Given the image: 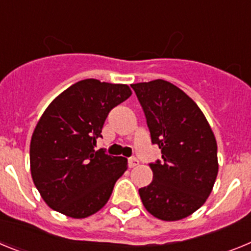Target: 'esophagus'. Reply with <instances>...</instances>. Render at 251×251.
<instances>
[{"mask_svg":"<svg viewBox=\"0 0 251 251\" xmlns=\"http://www.w3.org/2000/svg\"><path fill=\"white\" fill-rule=\"evenodd\" d=\"M138 165H139V161L136 158V157H130V158L128 159V166H129L130 168L136 167V166Z\"/></svg>","mask_w":251,"mask_h":251,"instance_id":"1","label":"esophagus"}]
</instances>
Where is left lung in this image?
Segmentation results:
<instances>
[{
  "instance_id": "obj_1",
  "label": "left lung",
  "mask_w": 251,
  "mask_h": 251,
  "mask_svg": "<svg viewBox=\"0 0 251 251\" xmlns=\"http://www.w3.org/2000/svg\"><path fill=\"white\" fill-rule=\"evenodd\" d=\"M162 161L150 163L153 181L139 188L146 210L165 221L181 220L211 194L219 171L217 145L205 115L186 93L157 79L132 84Z\"/></svg>"
}]
</instances>
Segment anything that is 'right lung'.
<instances>
[{
  "label": "right lung",
  "instance_id": "1",
  "mask_svg": "<svg viewBox=\"0 0 251 251\" xmlns=\"http://www.w3.org/2000/svg\"><path fill=\"white\" fill-rule=\"evenodd\" d=\"M130 94L124 84L85 79L46 108L31 138L30 165L35 186L52 210L83 219L108 202L127 158L94 148L110 110Z\"/></svg>",
  "mask_w": 251,
  "mask_h": 251
}]
</instances>
